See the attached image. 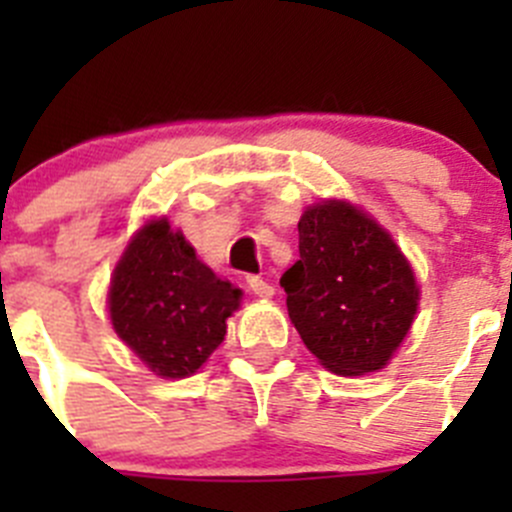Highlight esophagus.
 Returning a JSON list of instances; mask_svg holds the SVG:
<instances>
[{
    "instance_id": "34e87169",
    "label": "esophagus",
    "mask_w": 512,
    "mask_h": 512,
    "mask_svg": "<svg viewBox=\"0 0 512 512\" xmlns=\"http://www.w3.org/2000/svg\"><path fill=\"white\" fill-rule=\"evenodd\" d=\"M246 282H248V289H251L256 297H264V300H269V297L274 295V287H271L269 282H264L261 277H248Z\"/></svg>"
}]
</instances>
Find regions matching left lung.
<instances>
[{
	"instance_id": "8db88e82",
	"label": "left lung",
	"mask_w": 512,
	"mask_h": 512,
	"mask_svg": "<svg viewBox=\"0 0 512 512\" xmlns=\"http://www.w3.org/2000/svg\"><path fill=\"white\" fill-rule=\"evenodd\" d=\"M297 230L300 261L284 271L282 287L305 346L341 377L384 369L418 312L413 266L351 202L310 205Z\"/></svg>"
}]
</instances>
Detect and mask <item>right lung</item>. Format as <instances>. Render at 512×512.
I'll return each instance as SVG.
<instances>
[{
	"mask_svg": "<svg viewBox=\"0 0 512 512\" xmlns=\"http://www.w3.org/2000/svg\"><path fill=\"white\" fill-rule=\"evenodd\" d=\"M241 289L215 277L194 248L151 220L128 243L110 282V320L153 374L184 379L210 359L225 338V320L241 307Z\"/></svg>",
	"mask_w": 512,
	"mask_h": 512,
	"instance_id": "right-lung-1",
	"label": "right lung"
}]
</instances>
